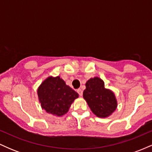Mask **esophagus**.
<instances>
[{"label": "esophagus", "mask_w": 152, "mask_h": 152, "mask_svg": "<svg viewBox=\"0 0 152 152\" xmlns=\"http://www.w3.org/2000/svg\"><path fill=\"white\" fill-rule=\"evenodd\" d=\"M77 92H78V94H79V96H81L83 95V91H82L81 88H78V89H77Z\"/></svg>", "instance_id": "obj_1"}]
</instances>
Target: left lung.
Instances as JSON below:
<instances>
[{"label": "left lung", "instance_id": "8db88e82", "mask_svg": "<svg viewBox=\"0 0 152 152\" xmlns=\"http://www.w3.org/2000/svg\"><path fill=\"white\" fill-rule=\"evenodd\" d=\"M83 96L92 112L98 117H108L117 107L114 92L106 88L104 81L99 77L91 78L86 82Z\"/></svg>", "mask_w": 152, "mask_h": 152}]
</instances>
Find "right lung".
Masks as SVG:
<instances>
[{
  "instance_id": "right-lung-1",
  "label": "right lung",
  "mask_w": 152,
  "mask_h": 152,
  "mask_svg": "<svg viewBox=\"0 0 152 152\" xmlns=\"http://www.w3.org/2000/svg\"><path fill=\"white\" fill-rule=\"evenodd\" d=\"M38 96L41 107L47 113L61 116L68 112L78 94L60 76H49L38 87Z\"/></svg>"
}]
</instances>
